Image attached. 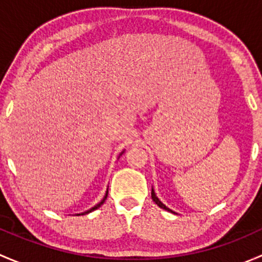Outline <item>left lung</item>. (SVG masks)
Listing matches in <instances>:
<instances>
[{
    "label": "left lung",
    "mask_w": 262,
    "mask_h": 262,
    "mask_svg": "<svg viewBox=\"0 0 262 262\" xmlns=\"http://www.w3.org/2000/svg\"><path fill=\"white\" fill-rule=\"evenodd\" d=\"M150 195H152V199H153V202H155L156 204L158 205V207H160V208H162V209H165V210H167V212L175 213V212H173V210H171L170 208H167V207H166V205L163 204V203L161 202L160 199H158V198H157V195H156V192H155V190H153V187H152V192H150Z\"/></svg>",
    "instance_id": "obj_1"
}]
</instances>
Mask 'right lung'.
Segmentation results:
<instances>
[{
  "label": "right lung",
  "instance_id": "add662e5",
  "mask_svg": "<svg viewBox=\"0 0 262 262\" xmlns=\"http://www.w3.org/2000/svg\"><path fill=\"white\" fill-rule=\"evenodd\" d=\"M123 153H124V150H123V152H121V153H120V155H119V157H120V156H121V155H123ZM106 198H107V190H106V194H105V196H104V198H102V200H101V202H100V203H97V204H96V205H94V207H92V208H91V209L86 210V212H83V213H80V214H76V215H84V214H89V213L94 212V210H96V209H97V208H100V207H101V205H102V204H104V203H105V200H106Z\"/></svg>",
  "mask_w": 262,
  "mask_h": 262
}]
</instances>
